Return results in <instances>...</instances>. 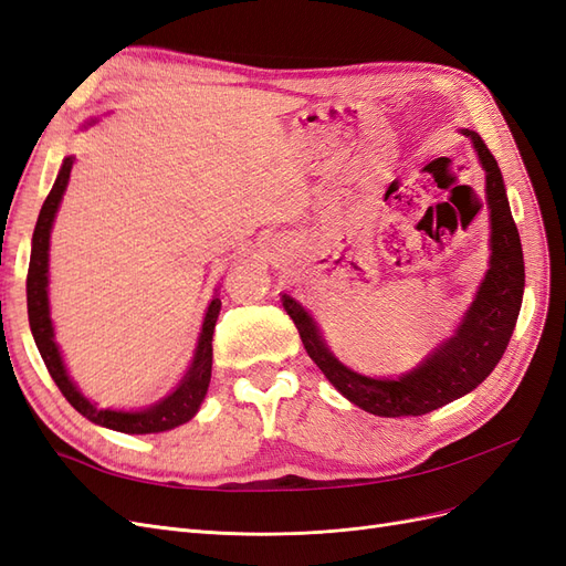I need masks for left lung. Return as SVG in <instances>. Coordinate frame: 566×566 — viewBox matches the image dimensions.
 Here are the masks:
<instances>
[{
	"label": "left lung",
	"mask_w": 566,
	"mask_h": 566,
	"mask_svg": "<svg viewBox=\"0 0 566 566\" xmlns=\"http://www.w3.org/2000/svg\"><path fill=\"white\" fill-rule=\"evenodd\" d=\"M486 169V202L491 210V266L479 293L451 339L427 356L420 368L397 380L354 373L328 352L316 323L290 295H281L287 316L295 321L302 345L337 391L373 416H424L460 399L482 385L501 361L515 331L524 295V256L520 231L512 219L503 175L482 136L465 129Z\"/></svg>",
	"instance_id": "1"
}]
</instances>
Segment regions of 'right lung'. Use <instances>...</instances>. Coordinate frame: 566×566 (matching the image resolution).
<instances>
[{"mask_svg": "<svg viewBox=\"0 0 566 566\" xmlns=\"http://www.w3.org/2000/svg\"><path fill=\"white\" fill-rule=\"evenodd\" d=\"M71 169H73V158H65L61 165V172L56 177V184L51 186V191L40 210L35 233H32V252H30V266H28V318H30L32 337H35V345L42 354V361L51 375V380L56 382L67 403H71L77 413H82L87 420L111 427V430L125 432V434H153V432L172 430V427L188 422L198 413L205 394H208L210 375H212V333L221 310V300L214 297L210 302L208 314H205V321H202V333L198 339L193 364L184 375L181 385L169 394L165 401L150 406L146 410L125 413V410L96 408L94 403L84 399L77 391V387L71 382V378H67L65 366L61 361V354L54 342V328H51L49 300H46L49 233H51V224H54V217L67 186V179H71Z\"/></svg>", "mask_w": 566, "mask_h": 566, "instance_id": "1", "label": "right lung"}]
</instances>
